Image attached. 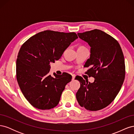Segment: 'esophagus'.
<instances>
[{"mask_svg":"<svg viewBox=\"0 0 134 134\" xmlns=\"http://www.w3.org/2000/svg\"><path fill=\"white\" fill-rule=\"evenodd\" d=\"M75 75H72V80H74V79H75Z\"/></svg>","mask_w":134,"mask_h":134,"instance_id":"1","label":"esophagus"}]
</instances>
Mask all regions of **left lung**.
Masks as SVG:
<instances>
[{
  "label": "left lung",
  "mask_w": 134,
  "mask_h": 134,
  "mask_svg": "<svg viewBox=\"0 0 134 134\" xmlns=\"http://www.w3.org/2000/svg\"><path fill=\"white\" fill-rule=\"evenodd\" d=\"M78 35L91 47L90 58L84 66H91L86 72L95 79L90 83L81 76H76L80 83L76 98L80 106L87 110H100L114 100L124 83L123 52L119 42L101 30L95 29Z\"/></svg>",
  "instance_id": "8db88e82"
}]
</instances>
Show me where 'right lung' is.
Segmentation results:
<instances>
[{
  "label": "right lung",
  "instance_id": "obj_1",
  "mask_svg": "<svg viewBox=\"0 0 134 134\" xmlns=\"http://www.w3.org/2000/svg\"><path fill=\"white\" fill-rule=\"evenodd\" d=\"M74 32L44 31L24 43L16 62V75L20 89L34 107L50 109L58 104L72 76L66 72L49 74L51 63L58 60L71 42L78 38Z\"/></svg>",
  "mask_w": 134,
  "mask_h": 134
}]
</instances>
